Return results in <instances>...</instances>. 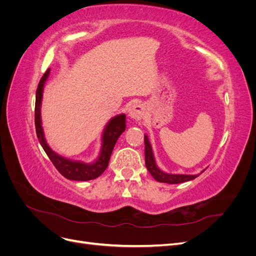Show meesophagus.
I'll return each instance as SVG.
<instances>
[{
	"instance_id": "obj_1",
	"label": "esophagus",
	"mask_w": 256,
	"mask_h": 256,
	"mask_svg": "<svg viewBox=\"0 0 256 256\" xmlns=\"http://www.w3.org/2000/svg\"><path fill=\"white\" fill-rule=\"evenodd\" d=\"M145 115V106L141 104H136L129 109V116L136 120H140Z\"/></svg>"
}]
</instances>
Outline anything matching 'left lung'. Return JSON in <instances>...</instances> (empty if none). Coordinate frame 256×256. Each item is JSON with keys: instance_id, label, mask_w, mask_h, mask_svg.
<instances>
[{"instance_id": "obj_1", "label": "left lung", "mask_w": 256, "mask_h": 256, "mask_svg": "<svg viewBox=\"0 0 256 256\" xmlns=\"http://www.w3.org/2000/svg\"><path fill=\"white\" fill-rule=\"evenodd\" d=\"M144 143H145V166L148 170V172L150 175L154 178V180H157L159 182H166V184H182L184 182H189L194 180L198 175L202 174L204 171L200 172V174L196 175H188V174H171V173H166L164 172L162 170L157 166L156 164V159H154V152H152V147L150 145V142L148 140V136L147 134L144 136Z\"/></svg>"}]
</instances>
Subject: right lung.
I'll return each mask as SVG.
<instances>
[{"label": "right lung", "mask_w": 256, "mask_h": 256, "mask_svg": "<svg viewBox=\"0 0 256 256\" xmlns=\"http://www.w3.org/2000/svg\"><path fill=\"white\" fill-rule=\"evenodd\" d=\"M50 69L44 72L42 80L38 84L36 90V102H35V127L38 141L42 146L44 150L48 154L52 164L58 168V171L67 180L86 182L95 180L102 175L109 164L111 154L114 146L118 142L120 134L126 130V115L120 114L112 118L106 125L102 136V148L98 158L90 164H86L80 160H72L60 156L54 152L46 141L44 128L42 126V102L44 95V86L46 81L48 80Z\"/></svg>", "instance_id": "obj_1"}]
</instances>
